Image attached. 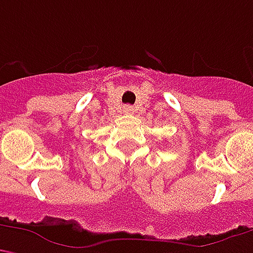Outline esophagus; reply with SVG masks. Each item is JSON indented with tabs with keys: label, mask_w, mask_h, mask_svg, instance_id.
<instances>
[{
	"label": "esophagus",
	"mask_w": 253,
	"mask_h": 253,
	"mask_svg": "<svg viewBox=\"0 0 253 253\" xmlns=\"http://www.w3.org/2000/svg\"><path fill=\"white\" fill-rule=\"evenodd\" d=\"M133 112H134V109L131 106H125V113H133Z\"/></svg>",
	"instance_id": "obj_1"
}]
</instances>
